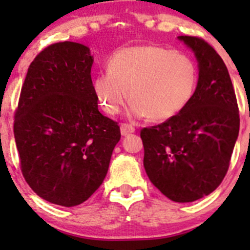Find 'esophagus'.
<instances>
[{"instance_id": "obj_1", "label": "esophagus", "mask_w": 250, "mask_h": 250, "mask_svg": "<svg viewBox=\"0 0 250 250\" xmlns=\"http://www.w3.org/2000/svg\"><path fill=\"white\" fill-rule=\"evenodd\" d=\"M134 132H135V128L133 127L132 125H129V123H122V125H121V134L122 135L132 134V133Z\"/></svg>"}]
</instances>
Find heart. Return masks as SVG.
Returning <instances> with one entry per match:
<instances>
[{
    "label": "heart",
    "instance_id": "obj_1",
    "mask_svg": "<svg viewBox=\"0 0 250 250\" xmlns=\"http://www.w3.org/2000/svg\"><path fill=\"white\" fill-rule=\"evenodd\" d=\"M107 71L93 82L102 109L111 116L120 113L129 92L130 116L155 121L169 120L185 109L198 80L197 66L188 54L155 44L117 50L110 57Z\"/></svg>",
    "mask_w": 250,
    "mask_h": 250
}]
</instances>
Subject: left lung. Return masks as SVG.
Masks as SVG:
<instances>
[{"mask_svg":"<svg viewBox=\"0 0 250 250\" xmlns=\"http://www.w3.org/2000/svg\"><path fill=\"white\" fill-rule=\"evenodd\" d=\"M195 53L198 82L175 117L143 128L144 167L151 183L174 202L213 192L228 173L239 132V112L228 67L208 42L179 36Z\"/></svg>","mask_w":250,"mask_h":250,"instance_id":"left-lung-1","label":"left lung"}]
</instances>
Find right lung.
<instances>
[{"label":"right lung","mask_w":250,"mask_h":250,"mask_svg":"<svg viewBox=\"0 0 250 250\" xmlns=\"http://www.w3.org/2000/svg\"><path fill=\"white\" fill-rule=\"evenodd\" d=\"M89 48L59 42L30 64L14 115L20 169L43 200L62 207L99 188L121 139L120 125L98 110Z\"/></svg>","instance_id":"1"}]
</instances>
